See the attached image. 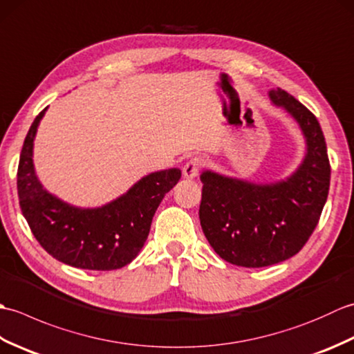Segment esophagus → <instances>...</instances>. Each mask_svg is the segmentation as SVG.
<instances>
[{
	"instance_id": "1",
	"label": "esophagus",
	"mask_w": 354,
	"mask_h": 354,
	"mask_svg": "<svg viewBox=\"0 0 354 354\" xmlns=\"http://www.w3.org/2000/svg\"><path fill=\"white\" fill-rule=\"evenodd\" d=\"M201 165H202V160L201 158H192L190 161H187L185 165L183 167V175L187 179H193L199 175V170H201Z\"/></svg>"
}]
</instances>
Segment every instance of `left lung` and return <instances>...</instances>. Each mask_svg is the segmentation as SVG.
Listing matches in <instances>:
<instances>
[{
  "label": "left lung",
  "mask_w": 354,
  "mask_h": 354,
  "mask_svg": "<svg viewBox=\"0 0 354 354\" xmlns=\"http://www.w3.org/2000/svg\"><path fill=\"white\" fill-rule=\"evenodd\" d=\"M274 106L295 120L306 152L289 176L252 183L205 169L201 173L202 231L231 265L265 268L293 257L309 240L326 205L330 162L317 117L281 88L268 93Z\"/></svg>",
  "instance_id": "8db88e82"
}]
</instances>
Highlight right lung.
Wrapping results in <instances>:
<instances>
[{"label":"right lung","instance_id":"obj_1","mask_svg":"<svg viewBox=\"0 0 354 354\" xmlns=\"http://www.w3.org/2000/svg\"><path fill=\"white\" fill-rule=\"evenodd\" d=\"M45 111L30 126L18 165L19 205L30 230L44 250L65 265L89 270L129 265L146 243L156 208L179 181L181 170L149 173L100 207L73 205L50 193L36 175L33 147Z\"/></svg>","mask_w":354,"mask_h":354}]
</instances>
